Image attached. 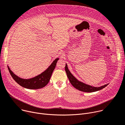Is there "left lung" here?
I'll return each mask as SVG.
<instances>
[{
  "instance_id": "obj_1",
  "label": "left lung",
  "mask_w": 125,
  "mask_h": 125,
  "mask_svg": "<svg viewBox=\"0 0 125 125\" xmlns=\"http://www.w3.org/2000/svg\"><path fill=\"white\" fill-rule=\"evenodd\" d=\"M65 70L67 74V76L70 82L72 85V86L77 89V90L81 91L84 92H94L96 91H98L106 87L109 84H106L105 85L99 87H93L92 86H90L87 84H86L82 82L79 81L71 73L70 71L68 68L67 65L66 64V66L65 67Z\"/></svg>"
}]
</instances>
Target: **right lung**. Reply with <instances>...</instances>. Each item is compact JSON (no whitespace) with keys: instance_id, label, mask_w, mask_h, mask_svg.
<instances>
[{"instance_id":"obj_1","label":"right lung","mask_w":125,"mask_h":125,"mask_svg":"<svg viewBox=\"0 0 125 125\" xmlns=\"http://www.w3.org/2000/svg\"><path fill=\"white\" fill-rule=\"evenodd\" d=\"M59 58H56L53 61L48 68L41 74L28 79H22L16 76L11 71L9 67V72L13 79L19 85L29 89H39L44 87L49 83L52 74L55 69Z\"/></svg>"}]
</instances>
